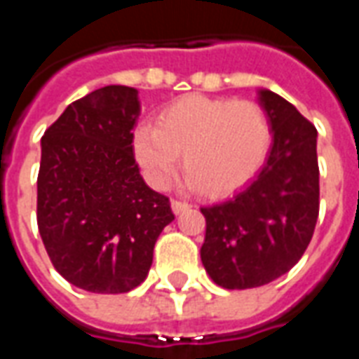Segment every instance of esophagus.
Segmentation results:
<instances>
[{
  "label": "esophagus",
  "instance_id": "1",
  "mask_svg": "<svg viewBox=\"0 0 359 359\" xmlns=\"http://www.w3.org/2000/svg\"><path fill=\"white\" fill-rule=\"evenodd\" d=\"M171 210L175 215H180V213H184V211L190 210V205L187 202H179V200H171Z\"/></svg>",
  "mask_w": 359,
  "mask_h": 359
}]
</instances>
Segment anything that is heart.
Returning <instances> with one entry per match:
<instances>
[{
  "label": "heart",
  "mask_w": 359,
  "mask_h": 359,
  "mask_svg": "<svg viewBox=\"0 0 359 359\" xmlns=\"http://www.w3.org/2000/svg\"><path fill=\"white\" fill-rule=\"evenodd\" d=\"M271 123L257 103L190 94L165 105L156 126L133 130V154L157 190L171 184L182 154L187 187L223 198L246 187L269 156Z\"/></svg>",
  "instance_id": "b5f03b06"
}]
</instances>
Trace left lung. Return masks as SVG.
I'll return each mask as SVG.
<instances>
[{
	"label": "left lung",
	"mask_w": 359,
	"mask_h": 359,
	"mask_svg": "<svg viewBox=\"0 0 359 359\" xmlns=\"http://www.w3.org/2000/svg\"><path fill=\"white\" fill-rule=\"evenodd\" d=\"M257 102L273 133L267 161L231 200L202 208V264L229 290L267 285L292 269L319 213L316 126L271 90H259Z\"/></svg>",
	"instance_id": "8db88e82"
}]
</instances>
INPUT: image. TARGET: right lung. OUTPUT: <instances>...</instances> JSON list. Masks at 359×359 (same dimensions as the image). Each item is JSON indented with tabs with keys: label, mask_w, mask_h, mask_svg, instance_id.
<instances>
[{
	"label": "right lung",
	"mask_w": 359,
	"mask_h": 359,
	"mask_svg": "<svg viewBox=\"0 0 359 359\" xmlns=\"http://www.w3.org/2000/svg\"><path fill=\"white\" fill-rule=\"evenodd\" d=\"M138 117V90L111 84L71 103L42 136L40 236L53 267L88 292L144 283L157 236L175 219L134 159Z\"/></svg>",
	"instance_id": "right-lung-1"
}]
</instances>
